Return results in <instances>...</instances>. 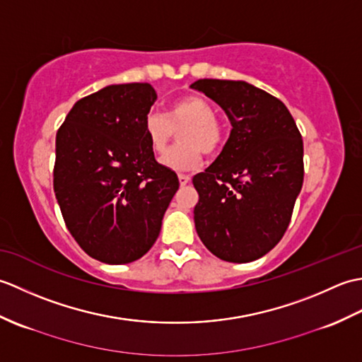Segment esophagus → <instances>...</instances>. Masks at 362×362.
I'll use <instances>...</instances> for the list:
<instances>
[{
  "instance_id": "esophagus-1",
  "label": "esophagus",
  "mask_w": 362,
  "mask_h": 362,
  "mask_svg": "<svg viewBox=\"0 0 362 362\" xmlns=\"http://www.w3.org/2000/svg\"><path fill=\"white\" fill-rule=\"evenodd\" d=\"M189 180H191V177H189V175L179 174V182H180V185H182V187H183V185H187V183H189Z\"/></svg>"
}]
</instances>
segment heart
Wrapping results in <instances>:
<instances>
[{
	"label": "heart",
	"instance_id": "heart-1",
	"mask_svg": "<svg viewBox=\"0 0 362 362\" xmlns=\"http://www.w3.org/2000/svg\"><path fill=\"white\" fill-rule=\"evenodd\" d=\"M180 130L179 143L161 158V165L177 173L191 171L201 165L202 152L214 153L224 140V130L216 119L214 105L199 95H187L169 105L166 117L151 112L144 118V134L152 151L161 156L173 140L174 130Z\"/></svg>",
	"mask_w": 362,
	"mask_h": 362
}]
</instances>
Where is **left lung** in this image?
Here are the masks:
<instances>
[{
	"label": "left lung",
	"mask_w": 362,
	"mask_h": 362,
	"mask_svg": "<svg viewBox=\"0 0 362 362\" xmlns=\"http://www.w3.org/2000/svg\"><path fill=\"white\" fill-rule=\"evenodd\" d=\"M232 124L218 158L193 177L196 232L213 255L249 263L274 249L303 185V141L280 99L244 81L199 79Z\"/></svg>",
	"instance_id": "8db88e82"
}]
</instances>
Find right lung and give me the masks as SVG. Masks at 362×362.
<instances>
[{"label":"right lung","mask_w":362,"mask_h":362,"mask_svg":"<svg viewBox=\"0 0 362 362\" xmlns=\"http://www.w3.org/2000/svg\"><path fill=\"white\" fill-rule=\"evenodd\" d=\"M157 93L151 83H115L79 99L56 135L54 193L83 252L105 264L141 258L157 241L179 189L144 134Z\"/></svg>","instance_id":"right-lung-1"}]
</instances>
